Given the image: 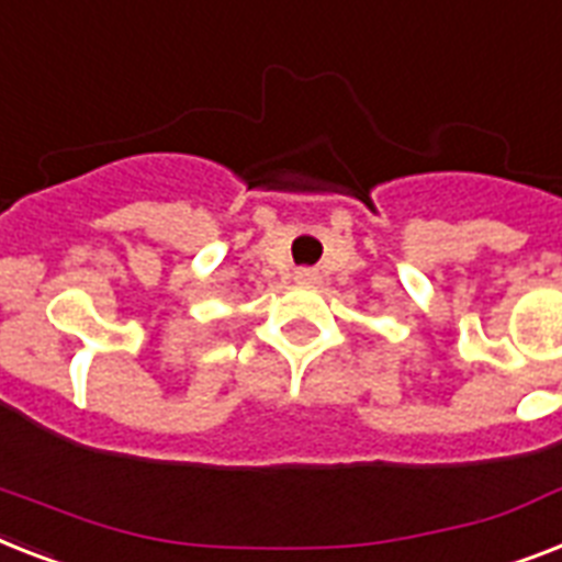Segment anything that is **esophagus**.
I'll list each match as a JSON object with an SVG mask.
<instances>
[{
  "label": "esophagus",
  "instance_id": "obj_1",
  "mask_svg": "<svg viewBox=\"0 0 562 562\" xmlns=\"http://www.w3.org/2000/svg\"><path fill=\"white\" fill-rule=\"evenodd\" d=\"M294 280L300 282V285H314V282L321 280V273L314 271V268H300V271L294 273Z\"/></svg>",
  "mask_w": 562,
  "mask_h": 562
}]
</instances>
